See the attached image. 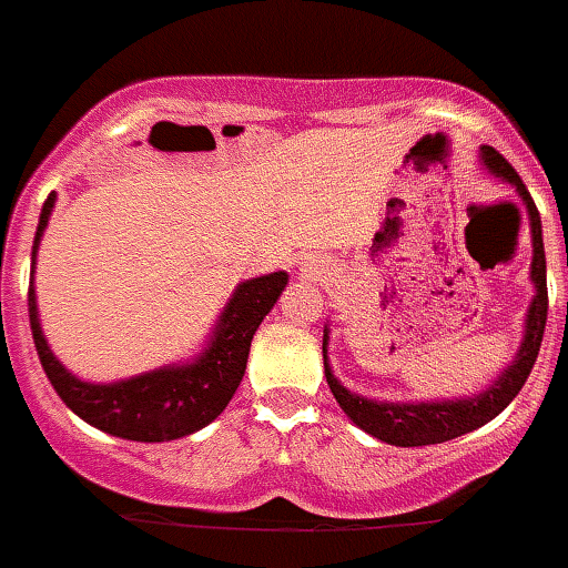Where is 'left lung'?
<instances>
[{"label":"left lung","instance_id":"1","mask_svg":"<svg viewBox=\"0 0 568 568\" xmlns=\"http://www.w3.org/2000/svg\"><path fill=\"white\" fill-rule=\"evenodd\" d=\"M480 162L497 180L509 182L517 196L526 205L529 214V231H531V283H535V297L526 312V323H523V339L517 348L515 359L503 368L489 386L483 392L471 394V397H452V400H414V403H388V400H372L363 394H354L334 377L332 366H328V325L323 328V366L328 388H332L334 400L339 403L348 420L368 432L377 440L388 443V446H434V443L455 440L460 434L475 432V428L486 426L495 420L503 408L509 406L523 388L526 377L535 366L540 343H544L546 314H549V291H546V251H544V229H540V214L535 209V200L526 191L523 180L517 176L515 168L503 160L491 145L480 148Z\"/></svg>","mask_w":568,"mask_h":568}]
</instances>
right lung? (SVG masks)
Instances as JSON below:
<instances>
[{"instance_id":"right-lung-1","label":"right lung","mask_w":568,"mask_h":568,"mask_svg":"<svg viewBox=\"0 0 568 568\" xmlns=\"http://www.w3.org/2000/svg\"><path fill=\"white\" fill-rule=\"evenodd\" d=\"M57 194H51L39 214L37 236H33V268H37L39 240L45 234ZM288 285L285 271H274L265 277L245 280L234 288L216 320L209 343L185 363H171L136 377L116 383H85L68 372L51 352L42 325H39L37 288H28V314L37 343L39 363L45 368L51 386L68 408L100 432L136 443H168L189 437L216 420L234 392L248 363L251 339L274 308L283 288Z\"/></svg>"}]
</instances>
